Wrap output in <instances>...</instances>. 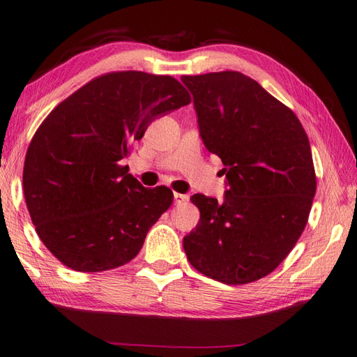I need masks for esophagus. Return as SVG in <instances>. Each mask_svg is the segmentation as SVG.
Segmentation results:
<instances>
[{"label": "esophagus", "instance_id": "1", "mask_svg": "<svg viewBox=\"0 0 357 357\" xmlns=\"http://www.w3.org/2000/svg\"><path fill=\"white\" fill-rule=\"evenodd\" d=\"M188 200L189 197L185 194H178V192L174 194V203H176V205H183V203H186Z\"/></svg>", "mask_w": 357, "mask_h": 357}]
</instances>
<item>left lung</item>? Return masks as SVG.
I'll return each instance as SVG.
<instances>
[{"label": "left lung", "mask_w": 357, "mask_h": 357, "mask_svg": "<svg viewBox=\"0 0 357 357\" xmlns=\"http://www.w3.org/2000/svg\"><path fill=\"white\" fill-rule=\"evenodd\" d=\"M199 132L222 158L223 202L191 197L200 211L183 237L195 270L227 285L259 280L293 250L316 194L308 137L294 112L236 70L183 75Z\"/></svg>", "instance_id": "obj_1"}]
</instances>
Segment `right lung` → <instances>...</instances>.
I'll return each mask as SVG.
<instances>
[{
  "mask_svg": "<svg viewBox=\"0 0 357 357\" xmlns=\"http://www.w3.org/2000/svg\"><path fill=\"white\" fill-rule=\"evenodd\" d=\"M189 101L169 75L112 72L41 123L24 160V199L36 234L61 264L98 273L137 256L174 195L142 186L120 162L152 121Z\"/></svg>",
  "mask_w": 357,
  "mask_h": 357,
  "instance_id": "right-lung-1",
  "label": "right lung"
}]
</instances>
